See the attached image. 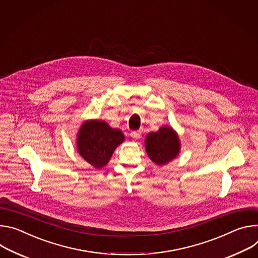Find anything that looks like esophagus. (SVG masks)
Here are the masks:
<instances>
[{"label": "esophagus", "mask_w": 258, "mask_h": 258, "mask_svg": "<svg viewBox=\"0 0 258 258\" xmlns=\"http://www.w3.org/2000/svg\"><path fill=\"white\" fill-rule=\"evenodd\" d=\"M130 136L134 139V140H138L141 137V131H133L130 133Z\"/></svg>", "instance_id": "obj_1"}]
</instances>
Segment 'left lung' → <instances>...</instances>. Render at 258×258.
<instances>
[{"instance_id":"obj_1","label":"left lung","mask_w":258,"mask_h":258,"mask_svg":"<svg viewBox=\"0 0 258 258\" xmlns=\"http://www.w3.org/2000/svg\"><path fill=\"white\" fill-rule=\"evenodd\" d=\"M145 144L149 157L159 166L176 158L180 150L179 138L176 132L169 126L161 127L157 132L149 133Z\"/></svg>"}]
</instances>
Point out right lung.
<instances>
[{"instance_id": "obj_1", "label": "right lung", "mask_w": 258, "mask_h": 258, "mask_svg": "<svg viewBox=\"0 0 258 258\" xmlns=\"http://www.w3.org/2000/svg\"><path fill=\"white\" fill-rule=\"evenodd\" d=\"M124 141L119 129L110 128L104 121H86L80 128L77 148L82 156L96 169L105 166L113 151Z\"/></svg>"}]
</instances>
